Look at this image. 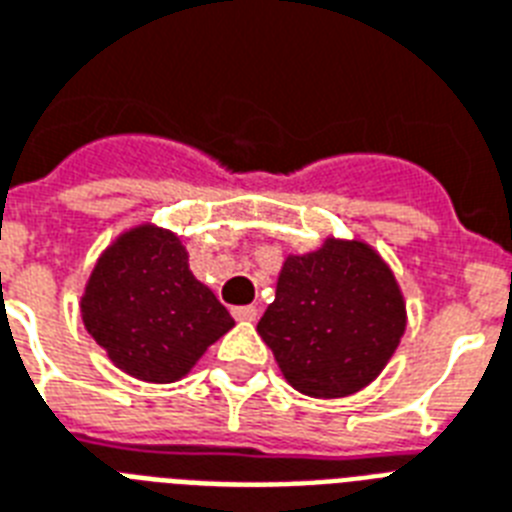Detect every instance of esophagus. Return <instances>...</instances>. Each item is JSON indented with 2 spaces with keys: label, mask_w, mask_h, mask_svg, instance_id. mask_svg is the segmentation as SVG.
I'll list each match as a JSON object with an SVG mask.
<instances>
[{
  "label": "esophagus",
  "mask_w": 512,
  "mask_h": 512,
  "mask_svg": "<svg viewBox=\"0 0 512 512\" xmlns=\"http://www.w3.org/2000/svg\"><path fill=\"white\" fill-rule=\"evenodd\" d=\"M257 315H260V310H257L255 305H244V307H234V318L236 321H257Z\"/></svg>",
  "instance_id": "1"
}]
</instances>
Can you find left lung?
Here are the masks:
<instances>
[{
  "label": "left lung",
  "instance_id": "8db88e82",
  "mask_svg": "<svg viewBox=\"0 0 512 512\" xmlns=\"http://www.w3.org/2000/svg\"><path fill=\"white\" fill-rule=\"evenodd\" d=\"M405 326V297L378 249L357 236H326L318 249L284 257L257 334L286 384L336 400L381 376Z\"/></svg>",
  "mask_w": 512,
  "mask_h": 512
}]
</instances>
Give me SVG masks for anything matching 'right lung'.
Segmentation results:
<instances>
[{
	"label": "right lung",
	"mask_w": 512,
	"mask_h": 512,
	"mask_svg": "<svg viewBox=\"0 0 512 512\" xmlns=\"http://www.w3.org/2000/svg\"><path fill=\"white\" fill-rule=\"evenodd\" d=\"M81 318L110 363L149 384L181 381L234 318L189 268L181 236L152 220L118 234L97 257Z\"/></svg>",
	"instance_id": "add662e5"
}]
</instances>
